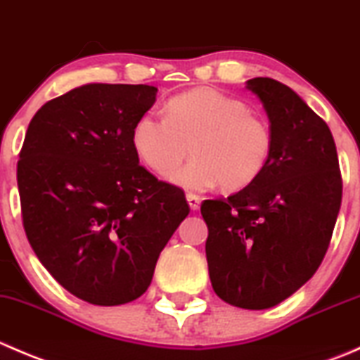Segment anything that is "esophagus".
<instances>
[{"label": "esophagus", "mask_w": 360, "mask_h": 360, "mask_svg": "<svg viewBox=\"0 0 360 360\" xmlns=\"http://www.w3.org/2000/svg\"><path fill=\"white\" fill-rule=\"evenodd\" d=\"M186 200H188V205H190L191 210H197L198 207H200V197H197V195L188 193Z\"/></svg>", "instance_id": "obj_1"}]
</instances>
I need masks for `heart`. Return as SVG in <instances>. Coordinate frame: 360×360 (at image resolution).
Instances as JSON below:
<instances>
[{
	"label": "heart",
	"mask_w": 360,
	"mask_h": 360,
	"mask_svg": "<svg viewBox=\"0 0 360 360\" xmlns=\"http://www.w3.org/2000/svg\"><path fill=\"white\" fill-rule=\"evenodd\" d=\"M167 116L148 111L132 127V148L151 170L167 176L188 153L193 158L170 176L174 184L202 191L221 184L237 191L261 176L274 137L244 101L216 89H195L169 99Z\"/></svg>",
	"instance_id": "b5f03b06"
}]
</instances>
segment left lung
Returning <instances> with one entry per match:
<instances>
[{"mask_svg": "<svg viewBox=\"0 0 360 360\" xmlns=\"http://www.w3.org/2000/svg\"><path fill=\"white\" fill-rule=\"evenodd\" d=\"M274 148L254 183L200 212L214 292L245 310L271 308L321 266L341 205V172L328 123L284 83L252 78Z\"/></svg>", "mask_w": 360, "mask_h": 360, "instance_id": "8db88e82", "label": "left lung"}]
</instances>
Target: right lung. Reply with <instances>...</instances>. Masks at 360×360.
<instances>
[{
  "mask_svg": "<svg viewBox=\"0 0 360 360\" xmlns=\"http://www.w3.org/2000/svg\"><path fill=\"white\" fill-rule=\"evenodd\" d=\"M157 86L89 83L39 108L17 163L22 223L49 274L86 303L146 292L188 216L184 191L139 165L132 127Z\"/></svg>",
  "mask_w": 360,
  "mask_h": 360,
  "instance_id": "obj_1",
  "label": "right lung"
}]
</instances>
